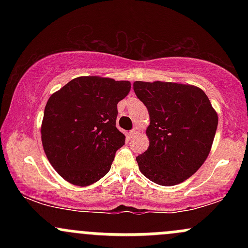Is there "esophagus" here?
<instances>
[{"instance_id": "1", "label": "esophagus", "mask_w": 248, "mask_h": 248, "mask_svg": "<svg viewBox=\"0 0 248 248\" xmlns=\"http://www.w3.org/2000/svg\"><path fill=\"white\" fill-rule=\"evenodd\" d=\"M139 133H140V129H139V127H135L133 130H130L129 132V136L132 139H134L139 135Z\"/></svg>"}]
</instances>
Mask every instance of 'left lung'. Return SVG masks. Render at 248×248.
<instances>
[{"label":"left lung","instance_id":"8db88e82","mask_svg":"<svg viewBox=\"0 0 248 248\" xmlns=\"http://www.w3.org/2000/svg\"><path fill=\"white\" fill-rule=\"evenodd\" d=\"M134 92L146 105L149 147L136 157L148 179L163 186L182 183L205 162L218 115L203 90L189 84L135 81Z\"/></svg>","mask_w":248,"mask_h":248}]
</instances>
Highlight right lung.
I'll list each match as a JSON object with an SVG mask.
<instances>
[{
    "instance_id": "1",
    "label": "right lung",
    "mask_w": 248,
    "mask_h": 248,
    "mask_svg": "<svg viewBox=\"0 0 248 248\" xmlns=\"http://www.w3.org/2000/svg\"><path fill=\"white\" fill-rule=\"evenodd\" d=\"M130 82L98 76L78 77L50 96L41 134L45 155L73 186H87L109 171L126 136L116 128L118 102Z\"/></svg>"
}]
</instances>
